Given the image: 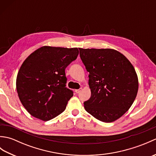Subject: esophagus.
Here are the masks:
<instances>
[{"instance_id": "1", "label": "esophagus", "mask_w": 156, "mask_h": 156, "mask_svg": "<svg viewBox=\"0 0 156 156\" xmlns=\"http://www.w3.org/2000/svg\"><path fill=\"white\" fill-rule=\"evenodd\" d=\"M81 89L82 88H80V89H76V90H75V92H76V93H79V92H80V90H81Z\"/></svg>"}]
</instances>
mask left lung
Returning a JSON list of instances; mask_svg holds the SVG:
<instances>
[{"mask_svg":"<svg viewBox=\"0 0 156 156\" xmlns=\"http://www.w3.org/2000/svg\"><path fill=\"white\" fill-rule=\"evenodd\" d=\"M87 72L90 98L85 110L98 120L111 122L123 115L138 91L135 68L127 58L112 49L79 48Z\"/></svg>","mask_w":156,"mask_h":156,"instance_id":"1","label":"left lung"}]
</instances>
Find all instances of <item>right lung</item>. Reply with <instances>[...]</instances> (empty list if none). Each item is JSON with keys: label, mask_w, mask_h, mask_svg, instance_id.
<instances>
[{"label": "right lung", "mask_w": 156, "mask_h": 156, "mask_svg": "<svg viewBox=\"0 0 156 156\" xmlns=\"http://www.w3.org/2000/svg\"><path fill=\"white\" fill-rule=\"evenodd\" d=\"M78 54V48L44 46L23 63L16 77V91L32 116L46 121L65 110L74 93L66 87L65 69Z\"/></svg>", "instance_id": "obj_1"}]
</instances>
